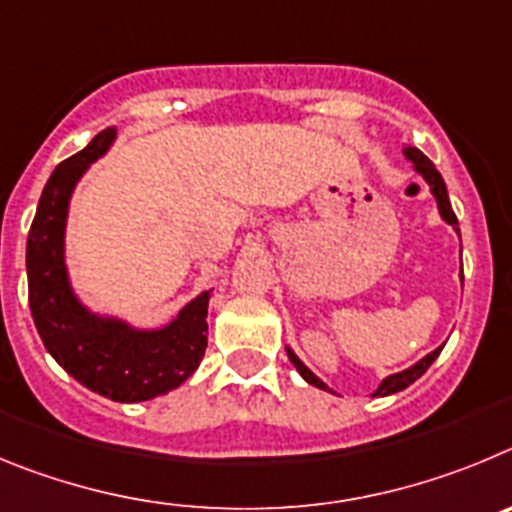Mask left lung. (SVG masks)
I'll list each match as a JSON object with an SVG mask.
<instances>
[{"mask_svg":"<svg viewBox=\"0 0 512 512\" xmlns=\"http://www.w3.org/2000/svg\"><path fill=\"white\" fill-rule=\"evenodd\" d=\"M405 158L413 160V165H416L418 173H421V176L426 178L428 186H431V191H434L436 201H439L441 216H444L446 222H449L451 227H454V229H457V232H459L457 214H454V209H451L449 193H446V183H444V178H441L439 170H436V165L431 163V160H428L426 155H423L421 150H418V147H405ZM441 349H444V347H439V349H434V352H431V354H426V357H423L421 362H418V365H413L411 370L398 372V375H390L388 380L382 382L380 388H377V393H375V395H380V398H382V395H393V393H398V390H405V388H408V385H413V382H416L418 377H421L423 372L428 370V367L434 365V359L439 357ZM288 357H290V362H293V365H296V370L301 372V375H303V380L311 382V385H316V388H321V390H329V388H326V385H324V382L319 380V377L313 375V372L308 370L306 365H303V362H301V359L296 357V354L290 352V349H288Z\"/></svg>","mask_w":512,"mask_h":512,"instance_id":"8db88e82","label":"left lung"}]
</instances>
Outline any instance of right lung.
Listing matches in <instances>:
<instances>
[{
	"mask_svg": "<svg viewBox=\"0 0 512 512\" xmlns=\"http://www.w3.org/2000/svg\"><path fill=\"white\" fill-rule=\"evenodd\" d=\"M112 140L114 130L99 132L81 153L55 165L27 234V293L40 339L68 375L109 400L140 403L178 388L199 367L206 352L209 293L188 303L173 324L150 334L94 319L71 296L63 267L68 196L86 165Z\"/></svg>",
	"mask_w": 512,
	"mask_h": 512,
	"instance_id": "add662e5",
	"label": "right lung"
}]
</instances>
